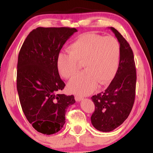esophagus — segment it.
I'll return each mask as SVG.
<instances>
[{"label":"esophagus","mask_w":153,"mask_h":153,"mask_svg":"<svg viewBox=\"0 0 153 153\" xmlns=\"http://www.w3.org/2000/svg\"><path fill=\"white\" fill-rule=\"evenodd\" d=\"M75 100H76V101L79 102V101H81V100H83V97L80 95H75Z\"/></svg>","instance_id":"1"}]
</instances>
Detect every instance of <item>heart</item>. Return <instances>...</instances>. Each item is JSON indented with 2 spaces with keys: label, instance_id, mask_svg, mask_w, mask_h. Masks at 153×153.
Wrapping results in <instances>:
<instances>
[{
  "label": "heart",
  "instance_id": "obj_1",
  "mask_svg": "<svg viewBox=\"0 0 153 153\" xmlns=\"http://www.w3.org/2000/svg\"><path fill=\"white\" fill-rule=\"evenodd\" d=\"M70 53H60L57 68L65 79L72 78L83 63L84 71L68 83L71 93L80 95L91 93L97 87L107 85L118 71L120 45L112 36L103 37L95 33H85L69 47Z\"/></svg>",
  "mask_w": 153,
  "mask_h": 153
}]
</instances>
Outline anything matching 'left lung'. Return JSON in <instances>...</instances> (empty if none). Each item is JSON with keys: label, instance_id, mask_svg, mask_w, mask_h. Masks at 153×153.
<instances>
[{"label": "left lung", "instance_id": "1", "mask_svg": "<svg viewBox=\"0 0 153 153\" xmlns=\"http://www.w3.org/2000/svg\"><path fill=\"white\" fill-rule=\"evenodd\" d=\"M120 45L118 71L104 92L91 97L95 108L92 125L97 130L108 132L123 124L130 114L135 99L137 72L133 51L116 29L110 27Z\"/></svg>", "mask_w": 153, "mask_h": 153}]
</instances>
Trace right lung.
<instances>
[{
  "label": "right lung",
  "instance_id": "1",
  "mask_svg": "<svg viewBox=\"0 0 153 153\" xmlns=\"http://www.w3.org/2000/svg\"><path fill=\"white\" fill-rule=\"evenodd\" d=\"M74 28L38 27L29 33L18 56L16 88L27 120L37 131L53 134L65 123V112L75 103L74 95L58 94L65 86L57 58Z\"/></svg>",
  "mask_w": 153,
  "mask_h": 153
}]
</instances>
